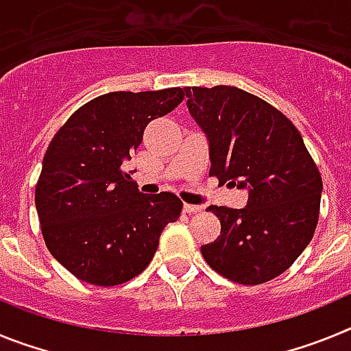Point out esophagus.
Masks as SVG:
<instances>
[{"instance_id": "obj_1", "label": "esophagus", "mask_w": 351, "mask_h": 351, "mask_svg": "<svg viewBox=\"0 0 351 351\" xmlns=\"http://www.w3.org/2000/svg\"><path fill=\"white\" fill-rule=\"evenodd\" d=\"M202 207L200 206H193V204H184V213L188 214H195V213H200Z\"/></svg>"}]
</instances>
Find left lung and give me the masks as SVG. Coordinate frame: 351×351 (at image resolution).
Listing matches in <instances>:
<instances>
[{
	"label": "left lung",
	"instance_id": "1",
	"mask_svg": "<svg viewBox=\"0 0 351 351\" xmlns=\"http://www.w3.org/2000/svg\"><path fill=\"white\" fill-rule=\"evenodd\" d=\"M184 91L209 141V176L250 191L244 209L209 207L221 232L202 246V256L234 283H267L313 239L324 188L320 170L293 123L258 96L234 86Z\"/></svg>",
	"mask_w": 351,
	"mask_h": 351
}]
</instances>
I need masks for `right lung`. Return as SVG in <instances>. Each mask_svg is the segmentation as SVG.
Instances as JSON below:
<instances>
[{
    "instance_id": "obj_1",
    "label": "right lung",
    "mask_w": 351,
    "mask_h": 351,
    "mask_svg": "<svg viewBox=\"0 0 351 351\" xmlns=\"http://www.w3.org/2000/svg\"><path fill=\"white\" fill-rule=\"evenodd\" d=\"M184 89L116 91L88 101L58 130L35 190L47 250L66 271L96 287L141 274L160 235L181 216L178 195H144L123 172L145 126L172 112Z\"/></svg>"
}]
</instances>
